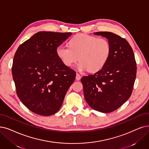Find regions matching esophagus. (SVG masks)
<instances>
[{
	"mask_svg": "<svg viewBox=\"0 0 149 149\" xmlns=\"http://www.w3.org/2000/svg\"><path fill=\"white\" fill-rule=\"evenodd\" d=\"M81 78V76L79 73H76V80H79Z\"/></svg>",
	"mask_w": 149,
	"mask_h": 149,
	"instance_id": "1",
	"label": "esophagus"
}]
</instances>
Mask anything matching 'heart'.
Here are the masks:
<instances>
[{
  "label": "heart",
  "instance_id": "1",
  "mask_svg": "<svg viewBox=\"0 0 149 149\" xmlns=\"http://www.w3.org/2000/svg\"><path fill=\"white\" fill-rule=\"evenodd\" d=\"M110 52L111 46L106 39L84 34L71 38L68 47L61 45L56 49L58 58L65 66L72 67L79 60V70L90 73H97L104 67Z\"/></svg>",
  "mask_w": 149,
  "mask_h": 149
}]
</instances>
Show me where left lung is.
<instances>
[{"label":"left lung","mask_w":149,"mask_h":149,"mask_svg":"<svg viewBox=\"0 0 149 149\" xmlns=\"http://www.w3.org/2000/svg\"><path fill=\"white\" fill-rule=\"evenodd\" d=\"M108 40L111 52L104 67L94 74L83 76L86 101L91 108L103 113L117 109L130 97L136 76V62L128 41L109 32H98Z\"/></svg>","instance_id":"1"}]
</instances>
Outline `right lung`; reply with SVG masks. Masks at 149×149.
Here are the masks:
<instances>
[{"mask_svg": "<svg viewBox=\"0 0 149 149\" xmlns=\"http://www.w3.org/2000/svg\"><path fill=\"white\" fill-rule=\"evenodd\" d=\"M71 32H39L21 44L13 58L12 75L17 97L27 109L48 116L56 113L76 71L65 66L57 47Z\"/></svg>", "mask_w": 149, "mask_h": 149, "instance_id": "1", "label": "right lung"}]
</instances>
